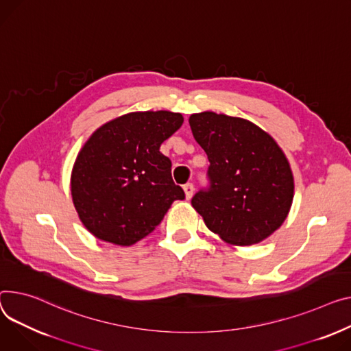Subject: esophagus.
Returning <instances> with one entry per match:
<instances>
[{
    "instance_id": "34e87169",
    "label": "esophagus",
    "mask_w": 351,
    "mask_h": 351,
    "mask_svg": "<svg viewBox=\"0 0 351 351\" xmlns=\"http://www.w3.org/2000/svg\"><path fill=\"white\" fill-rule=\"evenodd\" d=\"M183 191H184V196H186V199H192V196H193V192H195V186L192 184V183H186L184 186H183Z\"/></svg>"
}]
</instances>
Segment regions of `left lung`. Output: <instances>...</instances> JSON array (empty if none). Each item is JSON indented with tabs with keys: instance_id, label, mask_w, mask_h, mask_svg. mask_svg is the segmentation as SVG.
Here are the masks:
<instances>
[{
	"instance_id": "left-lung-1",
	"label": "left lung",
	"mask_w": 351,
	"mask_h": 351,
	"mask_svg": "<svg viewBox=\"0 0 351 351\" xmlns=\"http://www.w3.org/2000/svg\"><path fill=\"white\" fill-rule=\"evenodd\" d=\"M210 162L208 186L192 199L226 243L252 245L285 221L293 200L289 162L274 138L248 120L204 111L189 119Z\"/></svg>"
}]
</instances>
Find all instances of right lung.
<instances>
[{
    "label": "right lung",
    "mask_w": 351,
    "mask_h": 351,
    "mask_svg": "<svg viewBox=\"0 0 351 351\" xmlns=\"http://www.w3.org/2000/svg\"><path fill=\"white\" fill-rule=\"evenodd\" d=\"M183 124L171 111L130 112L93 132L72 171V197L93 236L132 245L162 221L184 192L173 183L160 144Z\"/></svg>",
    "instance_id": "add662e5"
}]
</instances>
